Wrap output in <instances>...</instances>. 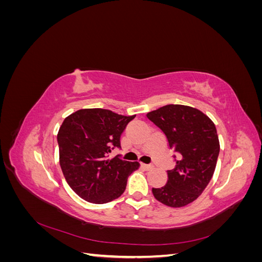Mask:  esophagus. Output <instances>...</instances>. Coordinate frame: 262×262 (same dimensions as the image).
<instances>
[{
	"mask_svg": "<svg viewBox=\"0 0 262 262\" xmlns=\"http://www.w3.org/2000/svg\"><path fill=\"white\" fill-rule=\"evenodd\" d=\"M142 167H143L145 170H150V169H153V166L152 165H147V164H142L141 165Z\"/></svg>",
	"mask_w": 262,
	"mask_h": 262,
	"instance_id": "esophagus-1",
	"label": "esophagus"
}]
</instances>
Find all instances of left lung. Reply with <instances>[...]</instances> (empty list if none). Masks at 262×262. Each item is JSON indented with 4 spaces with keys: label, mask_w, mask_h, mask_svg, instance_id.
<instances>
[{
    "label": "left lung",
    "mask_w": 262,
    "mask_h": 262,
    "mask_svg": "<svg viewBox=\"0 0 262 262\" xmlns=\"http://www.w3.org/2000/svg\"><path fill=\"white\" fill-rule=\"evenodd\" d=\"M146 117L177 153L175 168L167 171V184L153 188L152 192L167 207H185L203 192L215 170L220 153L215 125L199 109L184 105H166Z\"/></svg>",
    "instance_id": "left-lung-1"
}]
</instances>
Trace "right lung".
Returning a JSON list of instances; mask_svg holds the SVG:
<instances>
[{
  "instance_id": "right-lung-1",
  "label": "right lung",
  "mask_w": 262,
  "mask_h": 262,
  "mask_svg": "<svg viewBox=\"0 0 262 262\" xmlns=\"http://www.w3.org/2000/svg\"><path fill=\"white\" fill-rule=\"evenodd\" d=\"M136 116H122L101 108L80 109L64 119L58 132L60 166L69 186L87 202L102 204L120 196L138 162L119 155L109 160L114 147Z\"/></svg>"
}]
</instances>
